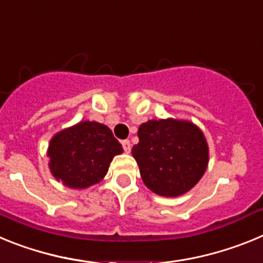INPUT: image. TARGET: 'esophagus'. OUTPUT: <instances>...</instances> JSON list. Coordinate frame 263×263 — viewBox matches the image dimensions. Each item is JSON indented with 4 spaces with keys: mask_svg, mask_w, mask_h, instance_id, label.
Listing matches in <instances>:
<instances>
[{
    "mask_svg": "<svg viewBox=\"0 0 263 263\" xmlns=\"http://www.w3.org/2000/svg\"><path fill=\"white\" fill-rule=\"evenodd\" d=\"M121 143H122V147H124L125 153H130V150H132V145H130L129 139H124Z\"/></svg>",
    "mask_w": 263,
    "mask_h": 263,
    "instance_id": "esophagus-1",
    "label": "esophagus"
}]
</instances>
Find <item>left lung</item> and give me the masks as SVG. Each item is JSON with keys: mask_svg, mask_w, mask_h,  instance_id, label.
I'll return each instance as SVG.
<instances>
[{"mask_svg": "<svg viewBox=\"0 0 263 263\" xmlns=\"http://www.w3.org/2000/svg\"><path fill=\"white\" fill-rule=\"evenodd\" d=\"M132 154L142 180L153 192L175 197L196 184L208 164L203 133L187 121H147L138 129Z\"/></svg>", "mask_w": 263, "mask_h": 263, "instance_id": "8db88e82", "label": "left lung"}]
</instances>
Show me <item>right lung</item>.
<instances>
[{"label": "right lung", "instance_id": "add662e5", "mask_svg": "<svg viewBox=\"0 0 263 263\" xmlns=\"http://www.w3.org/2000/svg\"><path fill=\"white\" fill-rule=\"evenodd\" d=\"M121 153L122 146L108 126L84 121L51 139V173L71 188L89 187L105 176L113 157Z\"/></svg>", "mask_w": 263, "mask_h": 263}]
</instances>
